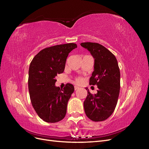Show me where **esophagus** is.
<instances>
[{"instance_id":"1","label":"esophagus","mask_w":149,"mask_h":149,"mask_svg":"<svg viewBox=\"0 0 149 149\" xmlns=\"http://www.w3.org/2000/svg\"><path fill=\"white\" fill-rule=\"evenodd\" d=\"M79 88L78 86H74V89L75 90H78Z\"/></svg>"}]
</instances>
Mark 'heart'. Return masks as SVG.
<instances>
[{
	"label": "heart",
	"instance_id": "obj_1",
	"mask_svg": "<svg viewBox=\"0 0 149 149\" xmlns=\"http://www.w3.org/2000/svg\"><path fill=\"white\" fill-rule=\"evenodd\" d=\"M76 81H77L78 83L80 82L81 81V79L80 78H76Z\"/></svg>",
	"mask_w": 149,
	"mask_h": 149
}]
</instances>
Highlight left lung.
I'll use <instances>...</instances> for the list:
<instances>
[{
  "instance_id": "obj_1",
  "label": "left lung",
  "mask_w": 149,
  "mask_h": 149,
  "mask_svg": "<svg viewBox=\"0 0 149 149\" xmlns=\"http://www.w3.org/2000/svg\"><path fill=\"white\" fill-rule=\"evenodd\" d=\"M83 47L94 58V70L89 79L90 85H97V93L93 95L88 88L84 101L86 115L94 122L107 119L114 111L120 91V70L116 56L97 43L84 42Z\"/></svg>"
}]
</instances>
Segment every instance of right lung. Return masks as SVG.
I'll return each instance as SVG.
<instances>
[{"instance_id": "obj_1", "label": "right lung", "mask_w": 149, "mask_h": 149, "mask_svg": "<svg viewBox=\"0 0 149 149\" xmlns=\"http://www.w3.org/2000/svg\"><path fill=\"white\" fill-rule=\"evenodd\" d=\"M76 47V43H70L45 48L30 63L28 83L31 102L38 116L47 123H57L65 117L74 88L70 83L63 89L55 86V76L64 71L68 54Z\"/></svg>"}]
</instances>
